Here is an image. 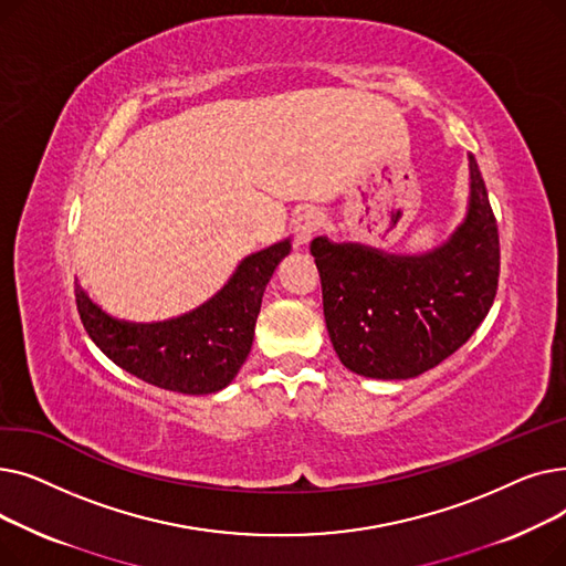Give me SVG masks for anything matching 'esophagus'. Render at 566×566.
<instances>
[{
  "label": "esophagus",
  "mask_w": 566,
  "mask_h": 566,
  "mask_svg": "<svg viewBox=\"0 0 566 566\" xmlns=\"http://www.w3.org/2000/svg\"><path fill=\"white\" fill-rule=\"evenodd\" d=\"M323 227V218L318 213H305L298 222L293 227V235H295V243L298 245H307L314 233Z\"/></svg>",
  "instance_id": "1"
}]
</instances>
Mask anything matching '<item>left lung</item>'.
Wrapping results in <instances>:
<instances>
[{"label":"left lung","instance_id":"1","mask_svg":"<svg viewBox=\"0 0 566 566\" xmlns=\"http://www.w3.org/2000/svg\"><path fill=\"white\" fill-rule=\"evenodd\" d=\"M465 218L444 243L392 254L318 235L314 254L323 314L346 369L365 378H415L463 346L489 314L500 275V238L482 171L468 156Z\"/></svg>","mask_w":566,"mask_h":566}]
</instances>
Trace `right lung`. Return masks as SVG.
Listing matches in <instances>:
<instances>
[{
	"label": "right lung",
	"mask_w": 566,
	"mask_h": 566,
	"mask_svg": "<svg viewBox=\"0 0 566 566\" xmlns=\"http://www.w3.org/2000/svg\"><path fill=\"white\" fill-rule=\"evenodd\" d=\"M291 252V238L238 263L229 282L197 310L158 323H133L107 314L75 280L84 331L128 374L181 395H213L241 371L254 342L263 291Z\"/></svg>",
	"instance_id": "1"
}]
</instances>
